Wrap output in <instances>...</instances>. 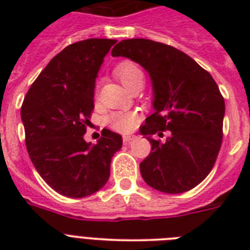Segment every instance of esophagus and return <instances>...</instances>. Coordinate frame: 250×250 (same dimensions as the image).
<instances>
[{
  "label": "esophagus",
  "instance_id": "esophagus-1",
  "mask_svg": "<svg viewBox=\"0 0 250 250\" xmlns=\"http://www.w3.org/2000/svg\"><path fill=\"white\" fill-rule=\"evenodd\" d=\"M133 139H135V136H132V135H127V136H123V143H125V144H127V143H129V141H132Z\"/></svg>",
  "mask_w": 250,
  "mask_h": 250
}]
</instances>
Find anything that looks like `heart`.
Here are the masks:
<instances>
[{
	"label": "heart",
	"mask_w": 250,
	"mask_h": 250,
	"mask_svg": "<svg viewBox=\"0 0 250 250\" xmlns=\"http://www.w3.org/2000/svg\"><path fill=\"white\" fill-rule=\"evenodd\" d=\"M115 76L121 80V83L129 89L136 84H144V74L141 68L133 62H122L115 67ZM137 122V115L128 111H115L110 114L107 123L113 129L118 132H129L135 128Z\"/></svg>",
	"instance_id": "obj_1"
}]
</instances>
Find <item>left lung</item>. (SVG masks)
<instances>
[{
    "instance_id": "8db88e82",
    "label": "left lung",
    "mask_w": 250,
    "mask_h": 250,
    "mask_svg": "<svg viewBox=\"0 0 250 250\" xmlns=\"http://www.w3.org/2000/svg\"><path fill=\"white\" fill-rule=\"evenodd\" d=\"M113 57H125L146 70L153 86L154 113L140 133L152 152L140 164L141 176L165 193H183L198 186L213 168L222 145L225 100L217 83L186 53L146 40H122ZM170 130L165 143L152 135Z\"/></svg>"
}]
</instances>
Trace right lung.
Segmentation results:
<instances>
[{"instance_id":"obj_1","label":"right lung","mask_w":250,"mask_h":250,"mask_svg":"<svg viewBox=\"0 0 250 250\" xmlns=\"http://www.w3.org/2000/svg\"><path fill=\"white\" fill-rule=\"evenodd\" d=\"M115 42L88 39L66 46L40 72L21 105L29 158L46 184L66 197L101 189L123 144L119 133L106 128L97 144L84 140L98 70Z\"/></svg>"}]
</instances>
